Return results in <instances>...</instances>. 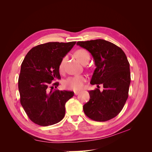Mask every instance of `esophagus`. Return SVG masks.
Instances as JSON below:
<instances>
[{
  "instance_id": "1",
  "label": "esophagus",
  "mask_w": 152,
  "mask_h": 152,
  "mask_svg": "<svg viewBox=\"0 0 152 152\" xmlns=\"http://www.w3.org/2000/svg\"><path fill=\"white\" fill-rule=\"evenodd\" d=\"M79 93H80L79 91H74V94L75 95H78L79 94Z\"/></svg>"
}]
</instances>
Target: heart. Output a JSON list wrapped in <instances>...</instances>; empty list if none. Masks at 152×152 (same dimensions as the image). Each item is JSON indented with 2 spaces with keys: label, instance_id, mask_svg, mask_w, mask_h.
<instances>
[{
  "label": "heart",
  "instance_id": "obj_1",
  "mask_svg": "<svg viewBox=\"0 0 152 152\" xmlns=\"http://www.w3.org/2000/svg\"><path fill=\"white\" fill-rule=\"evenodd\" d=\"M76 58L82 63L89 61L90 55L86 50L81 49L77 50L75 53ZM66 59V56L64 57L59 64V71L63 70L64 65ZM86 81V77L84 75H75L67 78L63 82V86L66 89H70L73 90H80L84 86V82Z\"/></svg>",
  "mask_w": 152,
  "mask_h": 152
}]
</instances>
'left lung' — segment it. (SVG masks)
Returning a JSON list of instances; mask_svg holds the SVG:
<instances>
[{
    "label": "left lung",
    "mask_w": 152,
    "mask_h": 152,
    "mask_svg": "<svg viewBox=\"0 0 152 152\" xmlns=\"http://www.w3.org/2000/svg\"><path fill=\"white\" fill-rule=\"evenodd\" d=\"M77 45L91 54L96 66L90 83L103 85V91H89L84 112L98 122L110 120L121 112L128 98L131 83L129 63L121 48L103 39L79 41Z\"/></svg>",
    "instance_id": "1"
}]
</instances>
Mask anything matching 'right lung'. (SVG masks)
<instances>
[{"instance_id": "right-lung-1", "label": "right lung", "mask_w": 152, "mask_h": 152, "mask_svg": "<svg viewBox=\"0 0 152 152\" xmlns=\"http://www.w3.org/2000/svg\"><path fill=\"white\" fill-rule=\"evenodd\" d=\"M76 42H48L32 48L21 66L18 79L20 103L30 120L41 126L60 122L72 91L49 90L52 81L61 79L59 64ZM58 82L53 84L56 88Z\"/></svg>"}]
</instances>
